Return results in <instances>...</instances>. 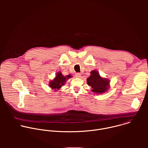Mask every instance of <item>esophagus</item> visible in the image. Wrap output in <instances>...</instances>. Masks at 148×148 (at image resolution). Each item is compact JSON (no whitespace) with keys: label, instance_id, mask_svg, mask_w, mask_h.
Wrapping results in <instances>:
<instances>
[{"label":"esophagus","instance_id":"esophagus-1","mask_svg":"<svg viewBox=\"0 0 148 148\" xmlns=\"http://www.w3.org/2000/svg\"><path fill=\"white\" fill-rule=\"evenodd\" d=\"M75 77L77 78H81V74L80 73H77L75 74Z\"/></svg>","mask_w":148,"mask_h":148}]
</instances>
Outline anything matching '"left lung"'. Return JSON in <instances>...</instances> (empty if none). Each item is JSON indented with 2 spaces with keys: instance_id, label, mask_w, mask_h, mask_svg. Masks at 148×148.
Listing matches in <instances>:
<instances>
[{
  "instance_id": "left-lung-1",
  "label": "left lung",
  "mask_w": 148,
  "mask_h": 148,
  "mask_svg": "<svg viewBox=\"0 0 148 148\" xmlns=\"http://www.w3.org/2000/svg\"><path fill=\"white\" fill-rule=\"evenodd\" d=\"M87 81L88 85L92 88V92L97 94L105 92L109 88V79L102 78L96 70L91 72V75L87 79Z\"/></svg>"
}]
</instances>
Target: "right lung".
Masks as SVG:
<instances>
[{
    "instance_id": "1",
    "label": "right lung",
    "mask_w": 148,
    "mask_h": 148,
    "mask_svg": "<svg viewBox=\"0 0 148 148\" xmlns=\"http://www.w3.org/2000/svg\"><path fill=\"white\" fill-rule=\"evenodd\" d=\"M71 77V75H68L64 77L62 75L61 72H58L57 73L54 79L50 81L49 86L51 88L54 89V90H59L63 85H64L66 81Z\"/></svg>"
}]
</instances>
